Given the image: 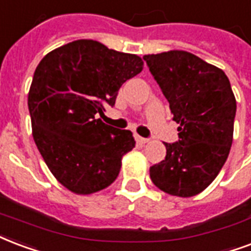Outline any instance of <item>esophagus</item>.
Wrapping results in <instances>:
<instances>
[{"label":"esophagus","instance_id":"obj_1","mask_svg":"<svg viewBox=\"0 0 251 251\" xmlns=\"http://www.w3.org/2000/svg\"><path fill=\"white\" fill-rule=\"evenodd\" d=\"M135 141H137V143H139V145H145V143L149 142V139L143 138L141 135H135Z\"/></svg>","mask_w":251,"mask_h":251}]
</instances>
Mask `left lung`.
<instances>
[{
  "label": "left lung",
  "mask_w": 251,
  "mask_h": 251,
  "mask_svg": "<svg viewBox=\"0 0 251 251\" xmlns=\"http://www.w3.org/2000/svg\"><path fill=\"white\" fill-rule=\"evenodd\" d=\"M152 77L167 99L179 141L164 143V160L150 167L163 192L191 198L215 180L233 142L237 104L223 70L187 51L145 55Z\"/></svg>",
  "instance_id": "1"
}]
</instances>
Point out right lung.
Masks as SVG:
<instances>
[{
	"label": "right lung",
	"mask_w": 251,
	"mask_h": 251,
	"mask_svg": "<svg viewBox=\"0 0 251 251\" xmlns=\"http://www.w3.org/2000/svg\"><path fill=\"white\" fill-rule=\"evenodd\" d=\"M142 59L96 41L80 39L49 52L36 67L28 92L32 137L60 184L79 195L106 188L135 141L130 130L97 118L114 106L126 80L142 71Z\"/></svg>",
	"instance_id": "right-lung-1"
}]
</instances>
